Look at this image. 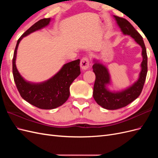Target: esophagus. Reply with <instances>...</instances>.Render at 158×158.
<instances>
[{"instance_id": "1", "label": "esophagus", "mask_w": 158, "mask_h": 158, "mask_svg": "<svg viewBox=\"0 0 158 158\" xmlns=\"http://www.w3.org/2000/svg\"><path fill=\"white\" fill-rule=\"evenodd\" d=\"M89 61L87 57H84V58L80 61V67L83 70H86L89 69Z\"/></svg>"}]
</instances>
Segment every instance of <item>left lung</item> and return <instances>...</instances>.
I'll return each instance as SVG.
<instances>
[{"label":"left lung","mask_w":158,"mask_h":158,"mask_svg":"<svg viewBox=\"0 0 158 158\" xmlns=\"http://www.w3.org/2000/svg\"><path fill=\"white\" fill-rule=\"evenodd\" d=\"M113 17L123 34L130 35L141 47L142 61L138 78L135 82L125 89L111 90L109 86L112 85V81L107 66L99 60L93 59L92 68L95 74L93 97L99 106L109 110L125 107L139 96L144 86L148 72V57L142 37L126 19L114 15Z\"/></svg>","instance_id":"left-lung-1"}]
</instances>
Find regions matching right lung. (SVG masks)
<instances>
[{
    "label": "right lung",
    "instance_id": "add662e5",
    "mask_svg": "<svg viewBox=\"0 0 158 158\" xmlns=\"http://www.w3.org/2000/svg\"><path fill=\"white\" fill-rule=\"evenodd\" d=\"M51 18L41 19L19 38L14 52L12 73L14 80L21 97L27 102L42 109H52L61 106L70 96V86L80 74V59L64 64L58 73L48 80L39 83L27 81L22 77L16 65L18 45L23 37L48 26Z\"/></svg>",
    "mask_w": 158,
    "mask_h": 158
}]
</instances>
